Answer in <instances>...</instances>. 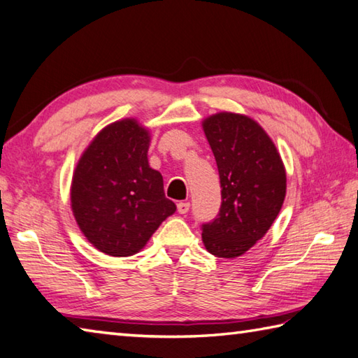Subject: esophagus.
<instances>
[{
	"label": "esophagus",
	"instance_id": "1",
	"mask_svg": "<svg viewBox=\"0 0 358 358\" xmlns=\"http://www.w3.org/2000/svg\"><path fill=\"white\" fill-rule=\"evenodd\" d=\"M188 208H189V203L188 202H179L178 203V213L179 215H185L187 211H188Z\"/></svg>",
	"mask_w": 358,
	"mask_h": 358
}]
</instances>
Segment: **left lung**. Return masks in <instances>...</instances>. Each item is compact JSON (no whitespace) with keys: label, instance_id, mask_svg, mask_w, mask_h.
Returning <instances> with one entry per match:
<instances>
[{"label":"left lung","instance_id":"obj_1","mask_svg":"<svg viewBox=\"0 0 358 358\" xmlns=\"http://www.w3.org/2000/svg\"><path fill=\"white\" fill-rule=\"evenodd\" d=\"M221 179L222 203L202 225L207 252L238 258L272 227L286 198V169L272 138L249 115L217 113L203 119Z\"/></svg>","mask_w":358,"mask_h":358}]
</instances>
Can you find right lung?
I'll return each mask as SVG.
<instances>
[{"instance_id": "right-lung-1", "label": "right lung", "mask_w": 358, "mask_h": 358, "mask_svg": "<svg viewBox=\"0 0 358 358\" xmlns=\"http://www.w3.org/2000/svg\"><path fill=\"white\" fill-rule=\"evenodd\" d=\"M150 131L136 119L109 123L92 138L72 174L71 208L101 253L131 257L176 211L162 174L148 164Z\"/></svg>"}]
</instances>
